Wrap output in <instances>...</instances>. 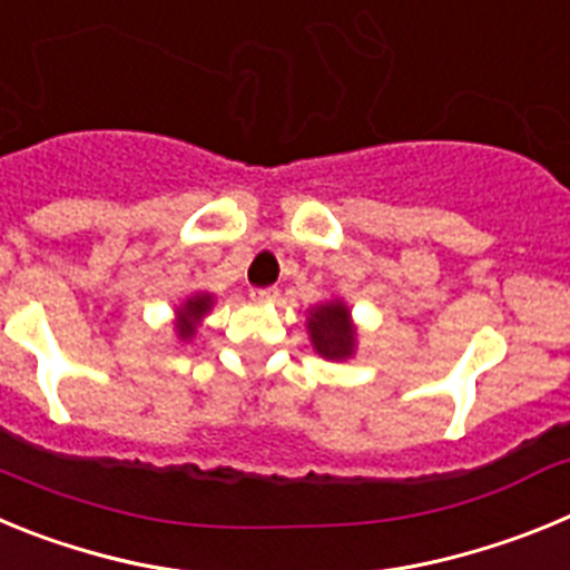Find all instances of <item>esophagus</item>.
I'll return each mask as SVG.
<instances>
[{"instance_id":"obj_1","label":"esophagus","mask_w":570,"mask_h":570,"mask_svg":"<svg viewBox=\"0 0 570 570\" xmlns=\"http://www.w3.org/2000/svg\"><path fill=\"white\" fill-rule=\"evenodd\" d=\"M250 296H254L256 302H271V299H276V296H279V291H276V288H254V291H250Z\"/></svg>"}]
</instances>
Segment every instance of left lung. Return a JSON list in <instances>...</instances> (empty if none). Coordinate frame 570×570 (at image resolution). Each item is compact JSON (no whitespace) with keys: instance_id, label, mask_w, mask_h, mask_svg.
Listing matches in <instances>:
<instances>
[{"instance_id":"1","label":"left lung","mask_w":570,"mask_h":570,"mask_svg":"<svg viewBox=\"0 0 570 570\" xmlns=\"http://www.w3.org/2000/svg\"><path fill=\"white\" fill-rule=\"evenodd\" d=\"M308 334L314 351L325 360H347L354 354L356 328L351 322V311L345 302L331 299L308 311Z\"/></svg>"}]
</instances>
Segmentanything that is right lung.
<instances>
[{
  "label": "right lung",
  "mask_w": 570,
  "mask_h": 570,
  "mask_svg": "<svg viewBox=\"0 0 570 570\" xmlns=\"http://www.w3.org/2000/svg\"><path fill=\"white\" fill-rule=\"evenodd\" d=\"M210 305H214V296L194 294L183 302V308H176V334H179V340H190L196 334V325L203 322Z\"/></svg>",
  "instance_id": "1"
}]
</instances>
